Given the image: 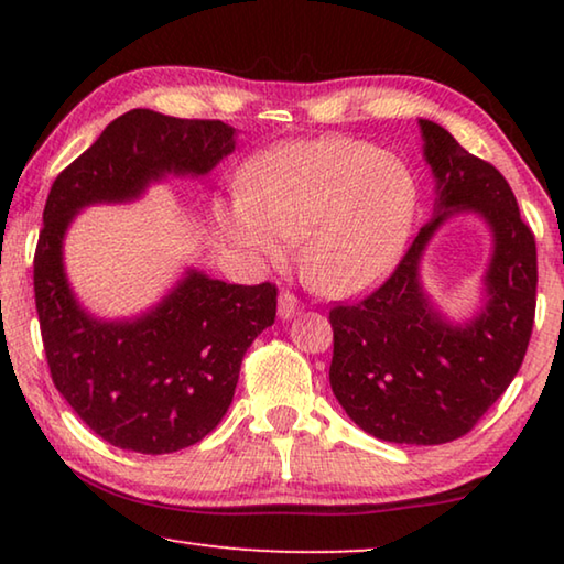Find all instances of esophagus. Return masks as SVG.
<instances>
[{
  "label": "esophagus",
  "instance_id": "esophagus-1",
  "mask_svg": "<svg viewBox=\"0 0 564 564\" xmlns=\"http://www.w3.org/2000/svg\"><path fill=\"white\" fill-rule=\"evenodd\" d=\"M299 308H301V301L295 299L293 293H289V291H283L281 295H279V316L283 318V321H289V318H293L295 313H299Z\"/></svg>",
  "mask_w": 564,
  "mask_h": 564
}]
</instances>
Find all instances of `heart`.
<instances>
[{"mask_svg":"<svg viewBox=\"0 0 564 564\" xmlns=\"http://www.w3.org/2000/svg\"><path fill=\"white\" fill-rule=\"evenodd\" d=\"M417 181L400 156L350 137L291 141L253 159L218 218L234 243L279 263L301 238L305 281L326 295L373 289L403 256Z\"/></svg>","mask_w":564,"mask_h":564,"instance_id":"b5f03b06","label":"heart"}]
</instances>
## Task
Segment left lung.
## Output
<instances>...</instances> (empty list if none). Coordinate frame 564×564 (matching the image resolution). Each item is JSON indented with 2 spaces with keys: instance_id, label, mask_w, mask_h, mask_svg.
Here are the masks:
<instances>
[{
  "instance_id": "obj_1",
  "label": "left lung",
  "mask_w": 564,
  "mask_h": 564,
  "mask_svg": "<svg viewBox=\"0 0 564 564\" xmlns=\"http://www.w3.org/2000/svg\"><path fill=\"white\" fill-rule=\"evenodd\" d=\"M435 206L393 275L358 303L330 311V388L348 417L378 441L441 445L470 433L522 366L534 323L538 248L508 181L420 119ZM455 213H477L494 234L486 303L465 324L447 322L419 283V261Z\"/></svg>"
}]
</instances>
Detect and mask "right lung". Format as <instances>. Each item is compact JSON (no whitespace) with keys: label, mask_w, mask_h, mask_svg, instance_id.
<instances>
[{"label":"right lung","mask_w":564,"mask_h":564,"mask_svg":"<svg viewBox=\"0 0 564 564\" xmlns=\"http://www.w3.org/2000/svg\"><path fill=\"white\" fill-rule=\"evenodd\" d=\"M236 149L224 121L131 109L52 184L34 253V301L52 380L104 441L144 455L196 445L221 423L251 343L275 318V285L188 269L154 308L127 321L84 311L64 271V236L91 204H127L149 184L206 176Z\"/></svg>","instance_id":"1"}]
</instances>
